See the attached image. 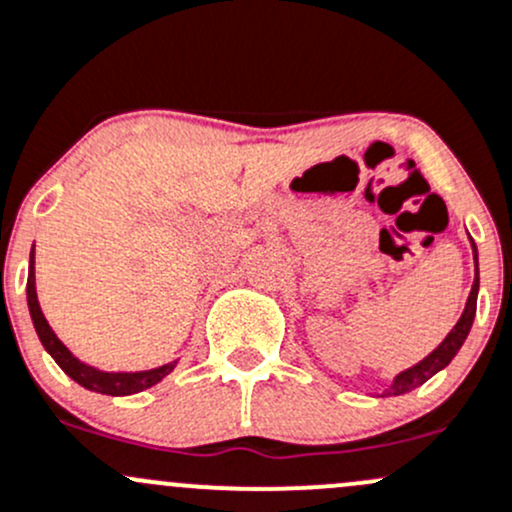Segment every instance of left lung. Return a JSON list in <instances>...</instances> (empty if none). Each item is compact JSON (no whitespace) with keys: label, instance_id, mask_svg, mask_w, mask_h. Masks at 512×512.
Instances as JSON below:
<instances>
[{"label":"left lung","instance_id":"8db88e82","mask_svg":"<svg viewBox=\"0 0 512 512\" xmlns=\"http://www.w3.org/2000/svg\"><path fill=\"white\" fill-rule=\"evenodd\" d=\"M473 257H476V279H473L469 301H466V309H464V314H461L459 324L451 328V333L444 338V341H441V346L437 348V351H432V353L427 355V358L419 360V363L414 365V368H407L405 373L397 375L395 383H392L390 390L385 392V397L387 395H405V392L414 390V387L427 383V380L432 378L434 373H439L441 368H446V365L451 363V358H454V355L459 353V348L464 346L466 336H469V331H471L473 316H476V297H478V255H476V245H473Z\"/></svg>","mask_w":512,"mask_h":512}]
</instances>
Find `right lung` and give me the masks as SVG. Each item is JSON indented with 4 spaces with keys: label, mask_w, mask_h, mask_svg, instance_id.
I'll return each instance as SVG.
<instances>
[{
    "label": "right lung",
    "mask_w": 512,
    "mask_h": 512,
    "mask_svg": "<svg viewBox=\"0 0 512 512\" xmlns=\"http://www.w3.org/2000/svg\"><path fill=\"white\" fill-rule=\"evenodd\" d=\"M26 301H29V311H31V321H34L36 333H39L43 348L51 353V358L61 365V370L66 375H71L78 385L88 387V390L100 392V395H134V392H142L147 387L157 385L161 378L174 370L176 363L161 365V368L154 370H139V373H102V370L93 368V365L80 363L75 355L58 341L56 333L51 331L48 326L46 316H43L39 299H36V282H34V252H31V262H29V282H26Z\"/></svg>",
    "instance_id": "obj_1"
}]
</instances>
